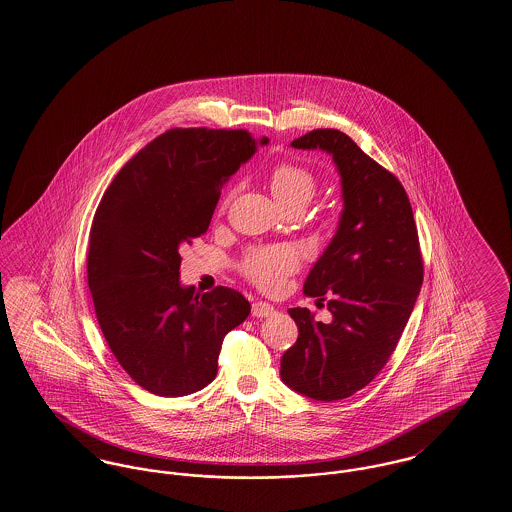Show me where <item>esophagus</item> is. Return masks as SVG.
Masks as SVG:
<instances>
[{"mask_svg": "<svg viewBox=\"0 0 512 512\" xmlns=\"http://www.w3.org/2000/svg\"><path fill=\"white\" fill-rule=\"evenodd\" d=\"M275 314V308L269 303H263V301H256L252 303V316L254 318H269Z\"/></svg>", "mask_w": 512, "mask_h": 512, "instance_id": "1", "label": "esophagus"}]
</instances>
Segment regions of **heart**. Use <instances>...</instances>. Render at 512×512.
<instances>
[{
    "label": "heart",
    "instance_id": "1",
    "mask_svg": "<svg viewBox=\"0 0 512 512\" xmlns=\"http://www.w3.org/2000/svg\"><path fill=\"white\" fill-rule=\"evenodd\" d=\"M269 187L280 205L288 207H305L314 198L318 181L314 174L293 162H284L277 166L271 177ZM230 198V196H228ZM301 263L299 252L290 245H275L250 252L243 263V273L262 290L275 292L288 275L297 271Z\"/></svg>",
    "mask_w": 512,
    "mask_h": 512
}]
</instances>
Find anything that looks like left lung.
<instances>
[{"label":"left lung","instance_id":"obj_1","mask_svg":"<svg viewBox=\"0 0 512 512\" xmlns=\"http://www.w3.org/2000/svg\"><path fill=\"white\" fill-rule=\"evenodd\" d=\"M295 149H322L340 174L338 228L305 280L327 299L329 323L290 308L299 336L280 359V378L301 395L333 402L366 387L393 355L423 284V256L408 194L348 134L316 129Z\"/></svg>","mask_w":512,"mask_h":512}]
</instances>
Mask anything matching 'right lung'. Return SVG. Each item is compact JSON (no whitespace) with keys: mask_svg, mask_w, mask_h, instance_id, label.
Wrapping results in <instances>:
<instances>
[{"mask_svg":"<svg viewBox=\"0 0 512 512\" xmlns=\"http://www.w3.org/2000/svg\"><path fill=\"white\" fill-rule=\"evenodd\" d=\"M250 132L170 129L114 177L89 232L88 284L104 338L123 370L157 396L215 380L222 340L250 303L232 288L179 282V250L207 232L222 185L256 153Z\"/></svg>","mask_w":512,"mask_h":512,"instance_id":"add662e5","label":"right lung"}]
</instances>
